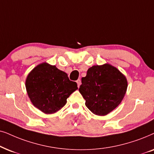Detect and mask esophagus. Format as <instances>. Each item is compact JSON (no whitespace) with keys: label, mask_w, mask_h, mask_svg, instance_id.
Returning a JSON list of instances; mask_svg holds the SVG:
<instances>
[{"label":"esophagus","mask_w":154,"mask_h":154,"mask_svg":"<svg viewBox=\"0 0 154 154\" xmlns=\"http://www.w3.org/2000/svg\"><path fill=\"white\" fill-rule=\"evenodd\" d=\"M77 87H80V85H81V84H82L80 79H77Z\"/></svg>","instance_id":"obj_1"}]
</instances>
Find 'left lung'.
<instances>
[{"label":"left lung","mask_w":154,"mask_h":154,"mask_svg":"<svg viewBox=\"0 0 154 154\" xmlns=\"http://www.w3.org/2000/svg\"><path fill=\"white\" fill-rule=\"evenodd\" d=\"M127 89L125 76L116 67L106 63L88 69L86 77L82 78L79 91L90 111L103 116L121 103Z\"/></svg>","instance_id":"obj_1"}]
</instances>
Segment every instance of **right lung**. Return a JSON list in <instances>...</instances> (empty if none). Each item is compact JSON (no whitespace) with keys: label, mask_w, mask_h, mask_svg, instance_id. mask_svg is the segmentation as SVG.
<instances>
[{"label":"right lung","mask_w":154,"mask_h":154,"mask_svg":"<svg viewBox=\"0 0 154 154\" xmlns=\"http://www.w3.org/2000/svg\"><path fill=\"white\" fill-rule=\"evenodd\" d=\"M25 87L33 105L46 114L58 112L66 104L69 95L78 89L67 73L46 62L28 74Z\"/></svg>","instance_id":"1"}]
</instances>
